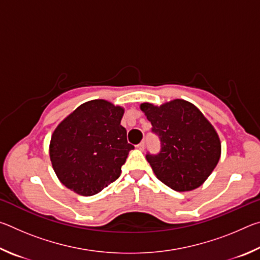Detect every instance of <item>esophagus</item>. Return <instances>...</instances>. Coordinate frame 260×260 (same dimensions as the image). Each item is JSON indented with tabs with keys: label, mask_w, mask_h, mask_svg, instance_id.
I'll return each instance as SVG.
<instances>
[{
	"label": "esophagus",
	"mask_w": 260,
	"mask_h": 260,
	"mask_svg": "<svg viewBox=\"0 0 260 260\" xmlns=\"http://www.w3.org/2000/svg\"><path fill=\"white\" fill-rule=\"evenodd\" d=\"M136 147H138V149H140L141 151H143V150H144V147H146V144H144V142H141V143L138 144V146H136Z\"/></svg>",
	"instance_id": "34e87169"
}]
</instances>
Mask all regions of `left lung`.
<instances>
[{
  "label": "left lung",
  "mask_w": 260,
  "mask_h": 260,
  "mask_svg": "<svg viewBox=\"0 0 260 260\" xmlns=\"http://www.w3.org/2000/svg\"><path fill=\"white\" fill-rule=\"evenodd\" d=\"M140 109L160 140L159 153L147 155L156 177L177 191L202 186L221 155V142L212 124L195 105L180 99L159 107L142 103Z\"/></svg>",
  "instance_id": "1"
}]
</instances>
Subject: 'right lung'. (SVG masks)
I'll use <instances>...</instances> for the list:
<instances>
[{
    "instance_id": "obj_1",
    "label": "right lung",
    "mask_w": 260,
    "mask_h": 260,
    "mask_svg": "<svg viewBox=\"0 0 260 260\" xmlns=\"http://www.w3.org/2000/svg\"><path fill=\"white\" fill-rule=\"evenodd\" d=\"M125 109L105 100L81 104L61 120L51 135L52 169L65 187L93 196L119 178L134 147L120 125Z\"/></svg>"
}]
</instances>
